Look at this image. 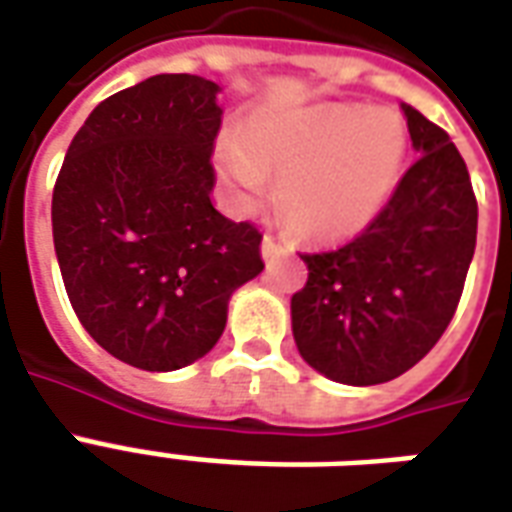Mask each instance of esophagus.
<instances>
[{"mask_svg": "<svg viewBox=\"0 0 512 512\" xmlns=\"http://www.w3.org/2000/svg\"><path fill=\"white\" fill-rule=\"evenodd\" d=\"M260 249H263V257H266V260H271V257L277 255L279 249H282V244H279L277 238H274V235H263V246H260Z\"/></svg>", "mask_w": 512, "mask_h": 512, "instance_id": "1", "label": "esophagus"}]
</instances>
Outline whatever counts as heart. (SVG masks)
<instances>
[{"label":"heart","mask_w":512,"mask_h":512,"mask_svg":"<svg viewBox=\"0 0 512 512\" xmlns=\"http://www.w3.org/2000/svg\"><path fill=\"white\" fill-rule=\"evenodd\" d=\"M216 158L238 200H260L274 175L290 233L337 244L365 233L389 205L406 131L392 112L356 104L274 109L252 117L241 139H224Z\"/></svg>","instance_id":"obj_1"}]
</instances>
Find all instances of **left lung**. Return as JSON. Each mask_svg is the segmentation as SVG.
<instances>
[{
  "label": "left lung",
  "mask_w": 512,
  "mask_h": 512,
  "mask_svg": "<svg viewBox=\"0 0 512 512\" xmlns=\"http://www.w3.org/2000/svg\"><path fill=\"white\" fill-rule=\"evenodd\" d=\"M400 109L417 164L359 238L301 255L310 277L290 299L301 359L337 384H384L417 365L450 326L477 244L458 147L414 106Z\"/></svg>",
  "instance_id": "obj_1"
}]
</instances>
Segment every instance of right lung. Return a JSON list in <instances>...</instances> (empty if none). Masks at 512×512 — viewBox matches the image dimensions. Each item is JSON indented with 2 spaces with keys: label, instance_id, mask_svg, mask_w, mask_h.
Masks as SVG:
<instances>
[{
  "label": "right lung",
  "instance_id": "add662e5",
  "mask_svg": "<svg viewBox=\"0 0 512 512\" xmlns=\"http://www.w3.org/2000/svg\"><path fill=\"white\" fill-rule=\"evenodd\" d=\"M219 93L191 73L120 90L84 120L54 186V252L73 310L104 351L150 373L208 354L230 296L263 271V235L211 202Z\"/></svg>",
  "mask_w": 512,
  "mask_h": 512
}]
</instances>
